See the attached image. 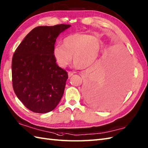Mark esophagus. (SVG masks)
I'll return each instance as SVG.
<instances>
[{
	"label": "esophagus",
	"instance_id": "esophagus-1",
	"mask_svg": "<svg viewBox=\"0 0 148 148\" xmlns=\"http://www.w3.org/2000/svg\"><path fill=\"white\" fill-rule=\"evenodd\" d=\"M73 74H74V72L68 71V76H69V77H71V76H72V75H73Z\"/></svg>",
	"mask_w": 148,
	"mask_h": 148
}]
</instances>
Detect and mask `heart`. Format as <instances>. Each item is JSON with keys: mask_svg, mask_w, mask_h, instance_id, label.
Masks as SVG:
<instances>
[{"mask_svg": "<svg viewBox=\"0 0 148 148\" xmlns=\"http://www.w3.org/2000/svg\"><path fill=\"white\" fill-rule=\"evenodd\" d=\"M101 49V42L98 37L88 34L77 33L66 37L62 46H56L53 56L58 65L65 67L73 57L76 67L86 68L97 60Z\"/></svg>", "mask_w": 148, "mask_h": 148, "instance_id": "1", "label": "heart"}]
</instances>
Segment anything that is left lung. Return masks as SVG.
I'll return each mask as SVG.
<instances>
[{
	"instance_id": "1",
	"label": "left lung",
	"mask_w": 148,
	"mask_h": 148,
	"mask_svg": "<svg viewBox=\"0 0 148 148\" xmlns=\"http://www.w3.org/2000/svg\"><path fill=\"white\" fill-rule=\"evenodd\" d=\"M131 74L129 56L124 50L111 61L99 63L85 79L83 89L88 102L102 109L114 108L129 89Z\"/></svg>"
}]
</instances>
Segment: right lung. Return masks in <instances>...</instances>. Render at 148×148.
Returning <instances> with one entry per match:
<instances>
[{"mask_svg": "<svg viewBox=\"0 0 148 148\" xmlns=\"http://www.w3.org/2000/svg\"><path fill=\"white\" fill-rule=\"evenodd\" d=\"M71 27L39 26L27 34L12 59V82L18 99L31 111H53L64 95L68 74L53 56L56 39Z\"/></svg>", "mask_w": 148, "mask_h": 148, "instance_id": "1", "label": "right lung"}]
</instances>
